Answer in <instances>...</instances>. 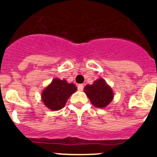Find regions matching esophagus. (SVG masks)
<instances>
[{
    "label": "esophagus",
    "mask_w": 157,
    "mask_h": 157,
    "mask_svg": "<svg viewBox=\"0 0 157 157\" xmlns=\"http://www.w3.org/2000/svg\"><path fill=\"white\" fill-rule=\"evenodd\" d=\"M77 89H78L79 91H82L84 89V86L82 84H79L78 86H77Z\"/></svg>",
    "instance_id": "1"
}]
</instances>
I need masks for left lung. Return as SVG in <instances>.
I'll list each match as a JSON object with an SVG mask.
<instances>
[{
  "instance_id": "1",
  "label": "left lung",
  "mask_w": 157,
  "mask_h": 157,
  "mask_svg": "<svg viewBox=\"0 0 157 157\" xmlns=\"http://www.w3.org/2000/svg\"><path fill=\"white\" fill-rule=\"evenodd\" d=\"M84 90L90 98L91 103L99 108L107 107L114 97L112 88L103 78L95 81L93 85H87Z\"/></svg>"
}]
</instances>
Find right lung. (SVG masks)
Returning <instances> with one entry per match:
<instances>
[{"label":"right lung","mask_w":157,"mask_h":157,"mask_svg":"<svg viewBox=\"0 0 157 157\" xmlns=\"http://www.w3.org/2000/svg\"><path fill=\"white\" fill-rule=\"evenodd\" d=\"M76 89L74 84L55 78L43 90L41 99L49 109L52 111L60 110L65 106L69 97L76 92Z\"/></svg>","instance_id":"right-lung-1"}]
</instances>
